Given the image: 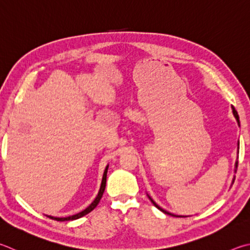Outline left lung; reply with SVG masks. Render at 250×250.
I'll list each match as a JSON object with an SVG mask.
<instances>
[{
	"mask_svg": "<svg viewBox=\"0 0 250 250\" xmlns=\"http://www.w3.org/2000/svg\"><path fill=\"white\" fill-rule=\"evenodd\" d=\"M232 109H233V113H234V116H235V118H236V120H237V122H238V125H239V117H238V113H237V111H236L235 110V108L234 107H232ZM237 164H238V163H236V168H237ZM149 198V197H148ZM149 200H151L152 201V203L154 204V206H155L157 208H158V210H161L162 212H164L165 213V214H168V215H172V216H178V215H174V214H171V213H169V212H167V211H165V210H163V208H160V207H158L157 206V204L155 203V202H154L153 200H152V199L151 198H149Z\"/></svg>",
	"mask_w": 250,
	"mask_h": 250,
	"instance_id": "1",
	"label": "left lung"
}]
</instances>
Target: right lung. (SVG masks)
I'll return each mask as SVG.
<instances>
[{
    "label": "right lung",
    "mask_w": 250,
    "mask_h": 250,
    "mask_svg": "<svg viewBox=\"0 0 250 250\" xmlns=\"http://www.w3.org/2000/svg\"><path fill=\"white\" fill-rule=\"evenodd\" d=\"M107 169H108V166L106 167L105 169V172H104V176H103V181H102V186H101V189H99V192L97 194V197L95 200L89 204V206L85 208V210H83L82 212L78 213V214L75 215H71V216H67V217H54V216H50V215H47L49 219L51 220H54V221H60V222H63V221H72V220H76V219H80V217L84 216L86 214H88V213L90 211H93L95 208L97 207V204L99 203V201H101V199L103 197L104 194V191H105V188H106V180H107Z\"/></svg>",
    "instance_id": "obj_1"
}]
</instances>
